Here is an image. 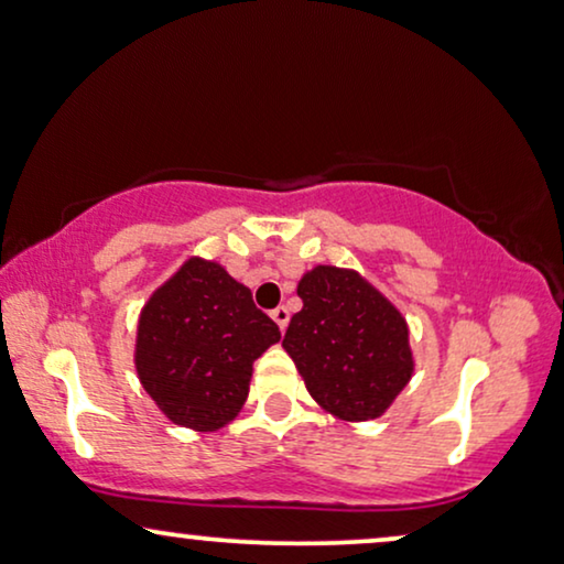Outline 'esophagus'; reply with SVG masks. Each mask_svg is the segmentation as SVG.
I'll use <instances>...</instances> for the list:
<instances>
[{
  "instance_id": "34e87169",
  "label": "esophagus",
  "mask_w": 564,
  "mask_h": 564,
  "mask_svg": "<svg viewBox=\"0 0 564 564\" xmlns=\"http://www.w3.org/2000/svg\"><path fill=\"white\" fill-rule=\"evenodd\" d=\"M272 318L276 321V326H280V332H284V328H288V324H290V311L284 308V305H280V308L272 311Z\"/></svg>"
}]
</instances>
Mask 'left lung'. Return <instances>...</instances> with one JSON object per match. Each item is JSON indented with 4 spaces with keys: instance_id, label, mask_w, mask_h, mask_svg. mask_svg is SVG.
Segmentation results:
<instances>
[{
    "instance_id": "obj_1",
    "label": "left lung",
    "mask_w": 564,
    "mask_h": 564,
    "mask_svg": "<svg viewBox=\"0 0 564 564\" xmlns=\"http://www.w3.org/2000/svg\"><path fill=\"white\" fill-rule=\"evenodd\" d=\"M297 295L303 311L292 316L282 347L311 397L341 420H376L412 378L406 321L347 269L316 267Z\"/></svg>"
}]
</instances>
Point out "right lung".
<instances>
[{
    "instance_id": "obj_1",
    "label": "right lung",
    "mask_w": 564,
    "mask_h": 564,
    "mask_svg": "<svg viewBox=\"0 0 564 564\" xmlns=\"http://www.w3.org/2000/svg\"><path fill=\"white\" fill-rule=\"evenodd\" d=\"M280 336L251 290L215 261L192 259L139 316L137 372L175 425L207 433L240 412L253 362Z\"/></svg>"
}]
</instances>
